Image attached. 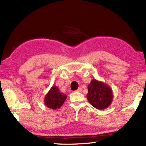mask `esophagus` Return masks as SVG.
Listing matches in <instances>:
<instances>
[{"instance_id":"obj_1","label":"esophagus","mask_w":146,"mask_h":146,"mask_svg":"<svg viewBox=\"0 0 146 146\" xmlns=\"http://www.w3.org/2000/svg\"><path fill=\"white\" fill-rule=\"evenodd\" d=\"M76 92H82V88H79L78 90H77L76 91Z\"/></svg>"}]
</instances>
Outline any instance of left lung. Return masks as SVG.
Segmentation results:
<instances>
[{
    "mask_svg": "<svg viewBox=\"0 0 146 146\" xmlns=\"http://www.w3.org/2000/svg\"><path fill=\"white\" fill-rule=\"evenodd\" d=\"M86 97L93 107L98 110L108 108L113 100V95L110 86L102 82L93 79L88 85Z\"/></svg>",
    "mask_w": 146,
    "mask_h": 146,
    "instance_id": "obj_1",
    "label": "left lung"
}]
</instances>
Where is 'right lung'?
I'll list each match as a JSON object with an SVG mask.
<instances>
[{
  "mask_svg": "<svg viewBox=\"0 0 146 146\" xmlns=\"http://www.w3.org/2000/svg\"><path fill=\"white\" fill-rule=\"evenodd\" d=\"M67 96L61 93L58 86L53 85L45 96L44 104L48 108L56 110L62 106Z\"/></svg>",
  "mask_w": 146,
  "mask_h": 146,
  "instance_id": "1",
  "label": "right lung"
}]
</instances>
